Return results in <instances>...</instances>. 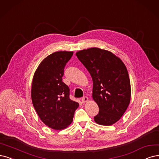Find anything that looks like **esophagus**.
Here are the masks:
<instances>
[{
  "instance_id": "esophagus-1",
  "label": "esophagus",
  "mask_w": 159,
  "mask_h": 159,
  "mask_svg": "<svg viewBox=\"0 0 159 159\" xmlns=\"http://www.w3.org/2000/svg\"><path fill=\"white\" fill-rule=\"evenodd\" d=\"M88 100H89V98H88L86 96H84V97L82 98V102H83V103H86V102H88Z\"/></svg>"
}]
</instances>
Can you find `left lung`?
I'll return each instance as SVG.
<instances>
[{
  "instance_id": "1",
  "label": "left lung",
  "mask_w": 159,
  "mask_h": 159,
  "mask_svg": "<svg viewBox=\"0 0 159 159\" xmlns=\"http://www.w3.org/2000/svg\"><path fill=\"white\" fill-rule=\"evenodd\" d=\"M76 55L92 76V98L99 107L95 122L104 126L115 124L130 102V81L125 65L112 52L98 48L80 50Z\"/></svg>"
}]
</instances>
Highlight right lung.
I'll return each instance as SVG.
<instances>
[{
    "label": "right lung",
    "instance_id": "right-lung-1",
    "mask_svg": "<svg viewBox=\"0 0 159 159\" xmlns=\"http://www.w3.org/2000/svg\"><path fill=\"white\" fill-rule=\"evenodd\" d=\"M73 54L67 51L52 53L40 63L33 76V105L40 120L54 130L70 125L79 105L69 98V88L62 81L65 66Z\"/></svg>",
    "mask_w": 159,
    "mask_h": 159
}]
</instances>
